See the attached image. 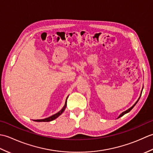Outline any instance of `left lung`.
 Returning a JSON list of instances; mask_svg holds the SVG:
<instances>
[{"label": "left lung", "instance_id": "left-lung-1", "mask_svg": "<svg viewBox=\"0 0 153 153\" xmlns=\"http://www.w3.org/2000/svg\"><path fill=\"white\" fill-rule=\"evenodd\" d=\"M141 93H142V91H141ZM141 95H140V97H141ZM140 97H139V98L138 99V100H137V101H136V102L134 104V105H133L131 107V108H129V109H128V110H126V111H124V112H122V114H120V115L118 116V118H120V117H122V116H123V115H124V114H126V113H128L129 111H130V110L133 108H134V107L135 106V105H136V104H137V102L139 101V99H140Z\"/></svg>", "mask_w": 153, "mask_h": 153}]
</instances>
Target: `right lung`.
I'll return each mask as SVG.
<instances>
[{
  "label": "right lung",
  "mask_w": 153,
  "mask_h": 153,
  "mask_svg": "<svg viewBox=\"0 0 153 153\" xmlns=\"http://www.w3.org/2000/svg\"><path fill=\"white\" fill-rule=\"evenodd\" d=\"M67 99H68V97H67ZM67 99H66V102H65V105H64V107L61 109V110H60L59 112H57L56 114H54L53 116L48 117V118H45V119H41V120H33V121H35V122H51V121H52V120H54V119L57 118L58 116H59L60 115H61L63 113V112L64 111V110L66 109V105H67Z\"/></svg>",
  "instance_id": "1"
}]
</instances>
